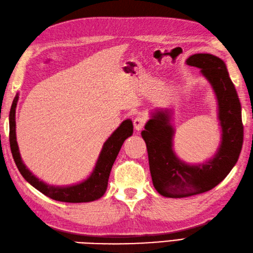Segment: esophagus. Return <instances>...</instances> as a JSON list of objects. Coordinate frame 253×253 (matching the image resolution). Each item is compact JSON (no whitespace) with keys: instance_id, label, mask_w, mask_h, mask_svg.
Wrapping results in <instances>:
<instances>
[{"instance_id":"34e87169","label":"esophagus","mask_w":253,"mask_h":253,"mask_svg":"<svg viewBox=\"0 0 253 253\" xmlns=\"http://www.w3.org/2000/svg\"><path fill=\"white\" fill-rule=\"evenodd\" d=\"M133 123H134V127H135V130H137V131L142 130L144 126H145V123H146V118L137 117V118H135V119H134Z\"/></svg>"}]
</instances>
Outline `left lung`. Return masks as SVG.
Here are the masks:
<instances>
[{
    "mask_svg": "<svg viewBox=\"0 0 253 253\" xmlns=\"http://www.w3.org/2000/svg\"><path fill=\"white\" fill-rule=\"evenodd\" d=\"M186 64L199 68L214 89L222 142L211 160L198 166L186 165L172 149L174 130L170 111L159 109L154 112L142 137L147 147L154 186L160 195L169 198L189 197L214 188L236 165L244 142L241 105L224 61L211 54H194Z\"/></svg>",
    "mask_w": 253,
    "mask_h": 253,
    "instance_id": "left-lung-1",
    "label": "left lung"
}]
</instances>
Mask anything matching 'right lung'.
I'll use <instances>...</instances> for the list:
<instances>
[{
    "label": "right lung",
    "instance_id": "1",
    "mask_svg": "<svg viewBox=\"0 0 253 253\" xmlns=\"http://www.w3.org/2000/svg\"><path fill=\"white\" fill-rule=\"evenodd\" d=\"M17 100H18V96L14 98L9 111V145L15 164L26 181L30 183L33 187L37 188L39 192L47 196V197L57 201H63V203H88V201H94L102 197L106 189H107L111 168L114 166L118 154H119L121 146L123 142L128 136H131L133 133L132 121H123L120 126L105 142L96 162V166H95V169L87 179L80 184L72 185V186H49V185H46L42 181H39V178H37L27 169L20 158L15 131V111Z\"/></svg>",
    "mask_w": 253,
    "mask_h": 253
}]
</instances>
